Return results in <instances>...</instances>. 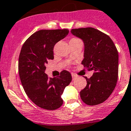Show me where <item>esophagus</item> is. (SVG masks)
Listing matches in <instances>:
<instances>
[{
	"label": "esophagus",
	"instance_id": "esophagus-1",
	"mask_svg": "<svg viewBox=\"0 0 131 131\" xmlns=\"http://www.w3.org/2000/svg\"><path fill=\"white\" fill-rule=\"evenodd\" d=\"M77 77V75H76L74 74H72V80H74Z\"/></svg>",
	"mask_w": 131,
	"mask_h": 131
}]
</instances>
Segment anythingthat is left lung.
Masks as SVG:
<instances>
[{"label":"left lung","mask_w":131,"mask_h":131,"mask_svg":"<svg viewBox=\"0 0 131 131\" xmlns=\"http://www.w3.org/2000/svg\"><path fill=\"white\" fill-rule=\"evenodd\" d=\"M71 33L81 38L84 45L82 64L94 72L85 77L86 86L80 92L82 101L88 105H97L106 101L116 86L118 73V54L112 39L96 28L72 29Z\"/></svg>","instance_id":"8db88e82"}]
</instances>
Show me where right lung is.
Instances as JSON below:
<instances>
[{
    "label": "right lung",
    "mask_w": 131,
    "mask_h": 131,
    "mask_svg": "<svg viewBox=\"0 0 131 131\" xmlns=\"http://www.w3.org/2000/svg\"><path fill=\"white\" fill-rule=\"evenodd\" d=\"M68 29L40 30L30 36L23 45L18 59V72L26 95L35 105L53 111L62 106L64 88L72 81L67 71L50 78L45 74V64L54 59L57 42L67 37Z\"/></svg>",
    "instance_id": "add662e5"
}]
</instances>
